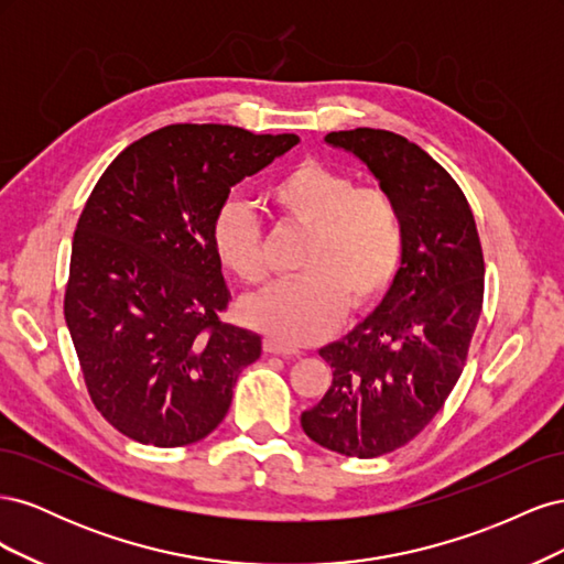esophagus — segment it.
I'll return each mask as SVG.
<instances>
[{"mask_svg": "<svg viewBox=\"0 0 564 564\" xmlns=\"http://www.w3.org/2000/svg\"><path fill=\"white\" fill-rule=\"evenodd\" d=\"M263 350L270 352V355H282V357H299L301 355L296 348L282 344V340L275 338V336H265L263 338Z\"/></svg>", "mask_w": 564, "mask_h": 564, "instance_id": "obj_1", "label": "esophagus"}]
</instances>
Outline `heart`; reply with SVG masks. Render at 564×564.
Returning a JSON list of instances; mask_svg holds the SVG:
<instances>
[{
    "instance_id": "1",
    "label": "heart",
    "mask_w": 564,
    "mask_h": 564,
    "mask_svg": "<svg viewBox=\"0 0 564 564\" xmlns=\"http://www.w3.org/2000/svg\"><path fill=\"white\" fill-rule=\"evenodd\" d=\"M265 202L286 224L311 230L301 256L303 278L245 303V317L284 344H313L350 313L373 308L395 282L404 256L398 202L381 187L317 160L289 166L265 187ZM218 263L245 286H263L268 265L259 220L240 202H226L212 220Z\"/></svg>"
}]
</instances>
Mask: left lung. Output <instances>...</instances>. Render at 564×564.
I'll list each match as a JSON object with an SVG mask.
<instances>
[{
  "mask_svg": "<svg viewBox=\"0 0 564 564\" xmlns=\"http://www.w3.org/2000/svg\"><path fill=\"white\" fill-rule=\"evenodd\" d=\"M327 143L355 152L398 202L404 256L379 308L319 350L334 381L301 425L322 447L373 458L445 406L480 319L485 259L464 191L429 152L383 129L332 131Z\"/></svg>",
  "mask_w": 564,
  "mask_h": 564,
  "instance_id": "1",
  "label": "left lung"
}]
</instances>
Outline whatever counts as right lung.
<instances>
[{
    "instance_id": "add662e5",
    "label": "right lung",
    "mask_w": 564,
    "mask_h": 564,
    "mask_svg": "<svg viewBox=\"0 0 564 564\" xmlns=\"http://www.w3.org/2000/svg\"><path fill=\"white\" fill-rule=\"evenodd\" d=\"M299 143L294 133L172 124L133 141L79 214L63 313L94 406L155 447L224 421L261 336L224 322L230 292L212 220L230 187Z\"/></svg>"
}]
</instances>
